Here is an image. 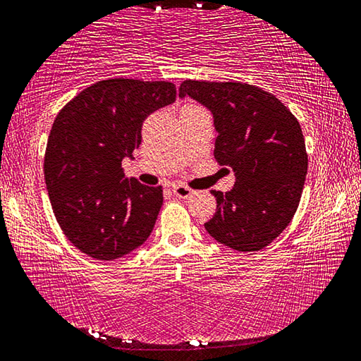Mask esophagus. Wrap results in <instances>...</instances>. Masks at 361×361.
I'll return each mask as SVG.
<instances>
[{
    "label": "esophagus",
    "mask_w": 361,
    "mask_h": 361,
    "mask_svg": "<svg viewBox=\"0 0 361 361\" xmlns=\"http://www.w3.org/2000/svg\"><path fill=\"white\" fill-rule=\"evenodd\" d=\"M171 191H173L175 196L180 197V199H188L194 192L191 188L181 185V183H176V185L171 186Z\"/></svg>",
    "instance_id": "1"
}]
</instances>
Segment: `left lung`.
<instances>
[{"label":"left lung","instance_id":"1","mask_svg":"<svg viewBox=\"0 0 361 361\" xmlns=\"http://www.w3.org/2000/svg\"><path fill=\"white\" fill-rule=\"evenodd\" d=\"M178 96L212 112L219 133L214 156L236 176L231 191H212L216 212L205 230L239 252L267 247L293 220L304 190L308 157L300 123L254 85L186 80Z\"/></svg>","mask_w":361,"mask_h":361}]
</instances>
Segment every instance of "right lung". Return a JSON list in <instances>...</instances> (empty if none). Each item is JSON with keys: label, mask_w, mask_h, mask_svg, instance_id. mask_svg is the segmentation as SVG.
Listing matches in <instances>:
<instances>
[{"label": "right lung", "mask_w": 361, "mask_h": 361, "mask_svg": "<svg viewBox=\"0 0 361 361\" xmlns=\"http://www.w3.org/2000/svg\"><path fill=\"white\" fill-rule=\"evenodd\" d=\"M175 98L170 82L109 78L83 90L57 114L44 180L61 230L83 254L114 260L149 238L162 188L125 178L122 160L140 147L146 117Z\"/></svg>", "instance_id": "right-lung-1"}]
</instances>
